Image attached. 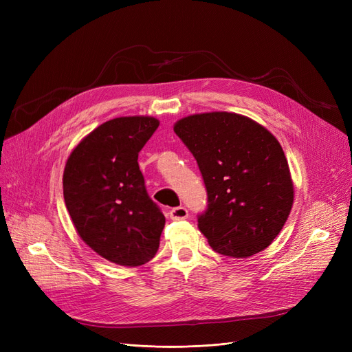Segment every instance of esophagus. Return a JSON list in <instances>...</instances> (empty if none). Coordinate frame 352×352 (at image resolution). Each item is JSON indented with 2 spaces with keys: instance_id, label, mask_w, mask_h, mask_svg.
Segmentation results:
<instances>
[{
  "instance_id": "34e87169",
  "label": "esophagus",
  "mask_w": 352,
  "mask_h": 352,
  "mask_svg": "<svg viewBox=\"0 0 352 352\" xmlns=\"http://www.w3.org/2000/svg\"><path fill=\"white\" fill-rule=\"evenodd\" d=\"M188 216H189V212L185 207H176L170 211V219L172 220H185V219H188Z\"/></svg>"
}]
</instances>
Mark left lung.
Masks as SVG:
<instances>
[{"instance_id": "1", "label": "left lung", "mask_w": 352, "mask_h": 352, "mask_svg": "<svg viewBox=\"0 0 352 352\" xmlns=\"http://www.w3.org/2000/svg\"><path fill=\"white\" fill-rule=\"evenodd\" d=\"M195 157L208 208L199 232L221 255L248 258L279 235L294 204V182L279 141L247 116L190 114L173 126Z\"/></svg>"}]
</instances>
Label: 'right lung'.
<instances>
[{
  "label": "right lung",
  "instance_id": "obj_1",
  "mask_svg": "<svg viewBox=\"0 0 352 352\" xmlns=\"http://www.w3.org/2000/svg\"><path fill=\"white\" fill-rule=\"evenodd\" d=\"M160 122L151 116L116 117L73 148L63 194L80 239L102 258L126 267L150 261L166 219L148 197L138 154Z\"/></svg>",
  "mask_w": 352,
  "mask_h": 352
}]
</instances>
